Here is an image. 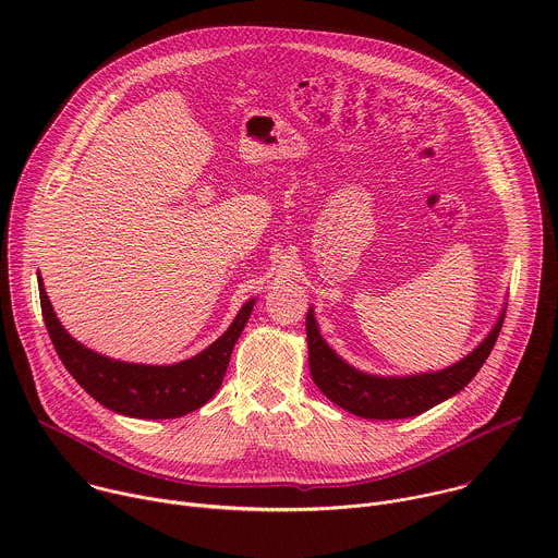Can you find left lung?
Returning <instances> with one entry per match:
<instances>
[{
  "mask_svg": "<svg viewBox=\"0 0 558 558\" xmlns=\"http://www.w3.org/2000/svg\"><path fill=\"white\" fill-rule=\"evenodd\" d=\"M506 308L499 313L490 333L459 362L417 375H371L357 371L344 362L320 336L315 313L308 306L306 313V344H308V371L333 404L364 417V420H407L426 413L428 409L446 402L468 386L488 360L499 331L504 327Z\"/></svg>",
  "mask_w": 558,
  "mask_h": 558,
  "instance_id": "left-lung-1",
  "label": "left lung"
}]
</instances>
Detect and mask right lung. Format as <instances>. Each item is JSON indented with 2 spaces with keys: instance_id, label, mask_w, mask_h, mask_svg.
I'll return each instance as SVG.
<instances>
[{
  "instance_id": "right-lung-1",
  "label": "right lung",
  "mask_w": 558,
  "mask_h": 558,
  "mask_svg": "<svg viewBox=\"0 0 558 558\" xmlns=\"http://www.w3.org/2000/svg\"><path fill=\"white\" fill-rule=\"evenodd\" d=\"M37 282L48 336L68 373L101 407L136 420H172L205 407L220 388L233 344L256 304V298L247 300L229 329L198 355L170 366H154L112 360L76 342L61 327L39 274Z\"/></svg>"
}]
</instances>
